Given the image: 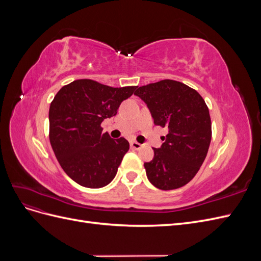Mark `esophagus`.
I'll return each mask as SVG.
<instances>
[{"mask_svg": "<svg viewBox=\"0 0 261 261\" xmlns=\"http://www.w3.org/2000/svg\"><path fill=\"white\" fill-rule=\"evenodd\" d=\"M130 147H132L133 149L139 150V149H141V147H143V145L139 144V143H137V141H132V143H130Z\"/></svg>", "mask_w": 261, "mask_h": 261, "instance_id": "1", "label": "esophagus"}]
</instances>
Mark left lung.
<instances>
[{"mask_svg":"<svg viewBox=\"0 0 261 261\" xmlns=\"http://www.w3.org/2000/svg\"><path fill=\"white\" fill-rule=\"evenodd\" d=\"M145 101L154 125L167 127L168 135L146 162L147 177L163 191L191 181L203 163L211 141L209 109L200 94L187 85L163 80L141 86L135 92Z\"/></svg>","mask_w":261,"mask_h":261,"instance_id":"8db88e82","label":"left lung"}]
</instances>
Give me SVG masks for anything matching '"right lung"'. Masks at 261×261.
<instances>
[{"label": "right lung", "instance_id": "1", "mask_svg": "<svg viewBox=\"0 0 261 261\" xmlns=\"http://www.w3.org/2000/svg\"><path fill=\"white\" fill-rule=\"evenodd\" d=\"M136 89L78 80L55 94L49 110L50 143L62 169L77 184L100 188L116 175L129 143L102 134L101 123L116 115L122 101Z\"/></svg>", "mask_w": 261, "mask_h": 261}]
</instances>
